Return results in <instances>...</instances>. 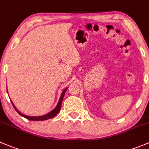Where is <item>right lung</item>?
<instances>
[{
	"label": "right lung",
	"instance_id": "obj_1",
	"mask_svg": "<svg viewBox=\"0 0 149 149\" xmlns=\"http://www.w3.org/2000/svg\"><path fill=\"white\" fill-rule=\"evenodd\" d=\"M68 88V87H66L65 89L63 91L61 95H60V100H59L58 103H57V105H56L55 108H54V109L52 110V111H50L49 113H47V114L44 115V116H27V115H24V114H23V113H22L19 111H18V109L16 108L15 105H14V104L12 102V101H11V103H12V105H13V106H14V109L16 110V111H17V113H18L20 115V116H23V117L26 118V119H29V120H31V121H44V120H47V119H52V118H53L54 116H55L56 115H57V113H59V111H60V108H61V105H62V102H63V97H64V95H65V92L67 91Z\"/></svg>",
	"mask_w": 149,
	"mask_h": 149
}]
</instances>
